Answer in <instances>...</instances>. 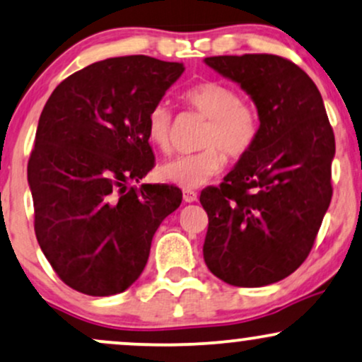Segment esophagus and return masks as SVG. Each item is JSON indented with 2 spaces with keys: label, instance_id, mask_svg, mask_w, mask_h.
I'll return each mask as SVG.
<instances>
[{
  "label": "esophagus",
  "instance_id": "obj_1",
  "mask_svg": "<svg viewBox=\"0 0 362 362\" xmlns=\"http://www.w3.org/2000/svg\"><path fill=\"white\" fill-rule=\"evenodd\" d=\"M184 200L185 202H195V200H197V192H194V190H190V189H184Z\"/></svg>",
  "mask_w": 362,
  "mask_h": 362
}]
</instances>
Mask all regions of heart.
I'll return each mask as SVG.
<instances>
[{
  "instance_id": "heart-1",
  "label": "heart",
  "mask_w": 362,
  "mask_h": 362,
  "mask_svg": "<svg viewBox=\"0 0 362 362\" xmlns=\"http://www.w3.org/2000/svg\"><path fill=\"white\" fill-rule=\"evenodd\" d=\"M184 101L209 119L200 141L204 150L165 162L160 177L184 189H197L223 172L224 155L236 162L250 153L259 134V116L233 87L216 81L189 87ZM146 136L163 153L172 150V111L167 104H155L148 112Z\"/></svg>"
}]
</instances>
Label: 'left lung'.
I'll return each instance as SVG.
<instances>
[{"label": "left lung", "instance_id": "1", "mask_svg": "<svg viewBox=\"0 0 362 362\" xmlns=\"http://www.w3.org/2000/svg\"><path fill=\"white\" fill-rule=\"evenodd\" d=\"M250 94L259 134L219 187L200 192L209 216L204 261L234 286L286 278L310 252L332 199L335 155L322 95L298 65L278 55L204 59Z\"/></svg>", "mask_w": 362, "mask_h": 362}]
</instances>
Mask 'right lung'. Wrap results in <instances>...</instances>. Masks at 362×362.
Listing matches in <instances>:
<instances>
[{
	"mask_svg": "<svg viewBox=\"0 0 362 362\" xmlns=\"http://www.w3.org/2000/svg\"><path fill=\"white\" fill-rule=\"evenodd\" d=\"M185 71L146 55L106 59L60 82L28 160L35 234L65 285L110 297L138 280L182 190L141 184L155 156L146 116Z\"/></svg>",
	"mask_w": 362,
	"mask_h": 362,
	"instance_id": "obj_1",
	"label": "right lung"
}]
</instances>
